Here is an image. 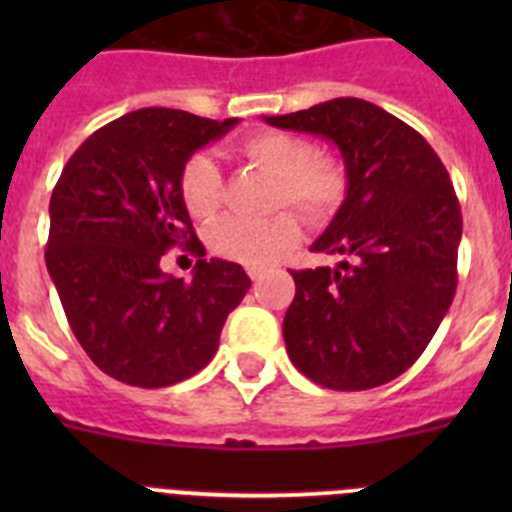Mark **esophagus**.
<instances>
[{"label":"esophagus","mask_w":512,"mask_h":512,"mask_svg":"<svg viewBox=\"0 0 512 512\" xmlns=\"http://www.w3.org/2000/svg\"><path fill=\"white\" fill-rule=\"evenodd\" d=\"M264 266H248V277L253 279V282H259L261 277H264Z\"/></svg>","instance_id":"esophagus-1"}]
</instances>
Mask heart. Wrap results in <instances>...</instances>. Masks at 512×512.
<instances>
[{
    "mask_svg": "<svg viewBox=\"0 0 512 512\" xmlns=\"http://www.w3.org/2000/svg\"><path fill=\"white\" fill-rule=\"evenodd\" d=\"M238 153L248 164L274 176L271 205H292L310 223H328L341 210L348 194L346 166L333 156L315 153L305 138L266 130L241 140ZM179 194L192 217L210 220L223 202V171L215 156L197 151L184 161ZM300 220L292 210H279L264 220L225 217L210 230V248L225 259L246 266H266L279 253L295 246Z\"/></svg>",
    "mask_w": 512,
    "mask_h": 512,
    "instance_id": "obj_1",
    "label": "heart"
}]
</instances>
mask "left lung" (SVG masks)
Here are the masks:
<instances>
[{
  "mask_svg": "<svg viewBox=\"0 0 512 512\" xmlns=\"http://www.w3.org/2000/svg\"><path fill=\"white\" fill-rule=\"evenodd\" d=\"M264 120L333 140L348 174L346 202L312 243L343 261L292 271L297 292L282 325L289 359L328 390L392 382L454 300L461 207L449 171L418 130L364 99Z\"/></svg>",
  "mask_w": 512,
  "mask_h": 512,
  "instance_id": "left-lung-1",
  "label": "left lung"
}]
</instances>
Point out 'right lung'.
Segmentation results:
<instances>
[{
	"mask_svg": "<svg viewBox=\"0 0 512 512\" xmlns=\"http://www.w3.org/2000/svg\"><path fill=\"white\" fill-rule=\"evenodd\" d=\"M235 122L146 107L107 122L63 166L45 266L76 341L117 382L158 390L205 369L251 287L241 264L205 259L179 194L184 161ZM174 245L198 253L192 283L160 271Z\"/></svg>",
	"mask_w": 512,
	"mask_h": 512,
	"instance_id": "right-lung-1",
	"label": "right lung"
}]
</instances>
